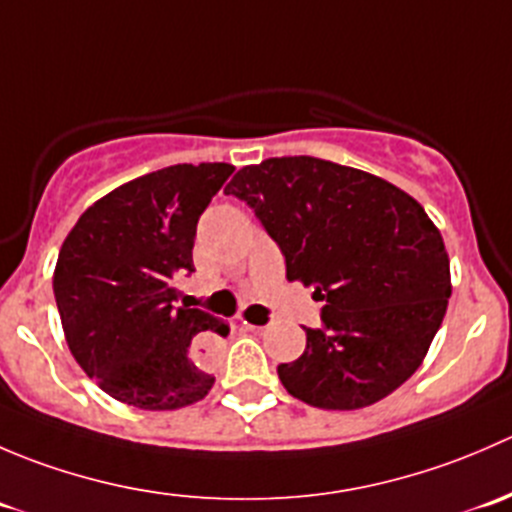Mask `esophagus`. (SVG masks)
Returning <instances> with one entry per match:
<instances>
[{
  "instance_id": "esophagus-1",
  "label": "esophagus",
  "mask_w": 512,
  "mask_h": 512,
  "mask_svg": "<svg viewBox=\"0 0 512 512\" xmlns=\"http://www.w3.org/2000/svg\"><path fill=\"white\" fill-rule=\"evenodd\" d=\"M242 329H245V332H257V329H260V327H255V324H247V322H242Z\"/></svg>"
}]
</instances>
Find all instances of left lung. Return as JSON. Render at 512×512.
Segmentation results:
<instances>
[{
  "label": "left lung",
  "mask_w": 512,
  "mask_h": 512,
  "mask_svg": "<svg viewBox=\"0 0 512 512\" xmlns=\"http://www.w3.org/2000/svg\"><path fill=\"white\" fill-rule=\"evenodd\" d=\"M280 245L287 280L324 302L299 359L277 366L309 406L352 411L399 389L421 366L451 297L446 245L426 210L396 185L332 160L267 158L232 175Z\"/></svg>",
  "instance_id": "1"
}]
</instances>
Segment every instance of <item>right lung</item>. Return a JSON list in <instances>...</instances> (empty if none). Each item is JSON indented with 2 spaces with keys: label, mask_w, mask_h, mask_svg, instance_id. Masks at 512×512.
Masks as SVG:
<instances>
[{
  "label": "right lung",
  "mask_w": 512,
  "mask_h": 512,
  "mask_svg": "<svg viewBox=\"0 0 512 512\" xmlns=\"http://www.w3.org/2000/svg\"><path fill=\"white\" fill-rule=\"evenodd\" d=\"M230 163H180L96 200L61 245L54 297L66 344L89 379L128 406L173 411L205 399L198 366L223 319L175 307L173 280L193 267L195 227L232 175Z\"/></svg>",
  "instance_id": "1"
}]
</instances>
